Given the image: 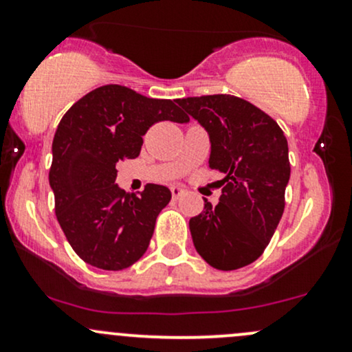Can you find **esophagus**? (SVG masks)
<instances>
[{
  "label": "esophagus",
  "instance_id": "1",
  "mask_svg": "<svg viewBox=\"0 0 352 352\" xmlns=\"http://www.w3.org/2000/svg\"><path fill=\"white\" fill-rule=\"evenodd\" d=\"M170 192H172V197H173V200H177V199H180L182 195H184V192L185 190L180 187V185H173V187L170 188Z\"/></svg>",
  "mask_w": 352,
  "mask_h": 352
}]
</instances>
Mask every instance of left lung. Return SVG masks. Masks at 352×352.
I'll list each match as a JSON object with an SVG mask.
<instances>
[{"instance_id": "1", "label": "left lung", "mask_w": 352, "mask_h": 352, "mask_svg": "<svg viewBox=\"0 0 352 352\" xmlns=\"http://www.w3.org/2000/svg\"><path fill=\"white\" fill-rule=\"evenodd\" d=\"M207 131L208 165L223 173L220 201L204 199V212L190 218L199 254L223 272L261 256L280 223L289 182L288 142L274 120L248 100L228 94L177 99Z\"/></svg>"}]
</instances>
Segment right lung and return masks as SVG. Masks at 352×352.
Masks as SVG:
<instances>
[{
	"label": "right lung",
	"mask_w": 352,
	"mask_h": 352,
	"mask_svg": "<svg viewBox=\"0 0 352 352\" xmlns=\"http://www.w3.org/2000/svg\"><path fill=\"white\" fill-rule=\"evenodd\" d=\"M160 120L190 119L173 100L109 84L79 99L58 125L50 170L56 217L72 250L96 268L119 272L140 260L172 199L164 185L147 184L135 195L116 184L117 162L135 159L142 135Z\"/></svg>",
	"instance_id": "right-lung-1"
}]
</instances>
